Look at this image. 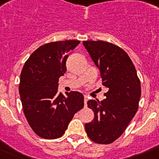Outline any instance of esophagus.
<instances>
[{"label": "esophagus", "mask_w": 159, "mask_h": 159, "mask_svg": "<svg viewBox=\"0 0 159 159\" xmlns=\"http://www.w3.org/2000/svg\"><path fill=\"white\" fill-rule=\"evenodd\" d=\"M88 96L87 95H84V107H87V102H88Z\"/></svg>", "instance_id": "obj_1"}]
</instances>
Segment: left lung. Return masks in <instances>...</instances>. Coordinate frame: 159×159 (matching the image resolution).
I'll list each match as a JSON object with an SVG mask.
<instances>
[{
    "instance_id": "8db88e82",
    "label": "left lung",
    "mask_w": 159,
    "mask_h": 159,
    "mask_svg": "<svg viewBox=\"0 0 159 159\" xmlns=\"http://www.w3.org/2000/svg\"><path fill=\"white\" fill-rule=\"evenodd\" d=\"M83 44L101 73L106 98L88 100L95 117L85 124L88 137L99 144L113 143L123 134L139 107L141 86L135 67L128 55L111 43L98 40Z\"/></svg>"
}]
</instances>
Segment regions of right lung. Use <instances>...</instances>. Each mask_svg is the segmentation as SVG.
Wrapping results in <instances>:
<instances>
[{"mask_svg": "<svg viewBox=\"0 0 159 159\" xmlns=\"http://www.w3.org/2000/svg\"><path fill=\"white\" fill-rule=\"evenodd\" d=\"M80 43L71 40L43 44L23 67L19 93L24 113L31 128L43 139L61 137L74 115L84 107L80 92H58L59 78L67 70V53Z\"/></svg>", "mask_w": 159, "mask_h": 159, "instance_id": "obj_1", "label": "right lung"}]
</instances>
